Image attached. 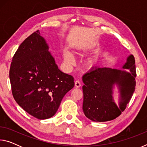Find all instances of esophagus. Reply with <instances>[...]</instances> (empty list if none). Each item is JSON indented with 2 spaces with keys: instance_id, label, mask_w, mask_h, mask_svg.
<instances>
[{
  "instance_id": "1",
  "label": "esophagus",
  "mask_w": 147,
  "mask_h": 147,
  "mask_svg": "<svg viewBox=\"0 0 147 147\" xmlns=\"http://www.w3.org/2000/svg\"><path fill=\"white\" fill-rule=\"evenodd\" d=\"M74 86H75L76 88H80L81 86V84L79 80H76L75 82H74Z\"/></svg>"
}]
</instances>
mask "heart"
<instances>
[{
  "label": "heart",
  "instance_id": "1",
  "mask_svg": "<svg viewBox=\"0 0 147 147\" xmlns=\"http://www.w3.org/2000/svg\"><path fill=\"white\" fill-rule=\"evenodd\" d=\"M93 44L87 46V47H86V51H89V50L91 49L93 47ZM63 58H64V61L65 62L66 64L67 65L70 66L74 62V57L73 54H72L70 51H67V50H65L63 51ZM97 62V59H96V58L94 57H92V58H89L88 61H87V64L89 67H93V65H94Z\"/></svg>",
  "mask_w": 147,
  "mask_h": 147
}]
</instances>
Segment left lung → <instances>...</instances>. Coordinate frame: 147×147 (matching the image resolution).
Masks as SVG:
<instances>
[{
    "label": "left lung",
    "instance_id": "left-lung-1",
    "mask_svg": "<svg viewBox=\"0 0 147 147\" xmlns=\"http://www.w3.org/2000/svg\"><path fill=\"white\" fill-rule=\"evenodd\" d=\"M123 69L95 67L82 77L84 85L83 111L86 117L94 122L113 120L121 115L129 103L136 88L135 58L130 54ZM118 86L119 106L113 99V88Z\"/></svg>",
    "mask_w": 147,
    "mask_h": 147
}]
</instances>
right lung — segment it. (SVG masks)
<instances>
[{"instance_id": "right-lung-1", "label": "right lung", "mask_w": 147, "mask_h": 147, "mask_svg": "<svg viewBox=\"0 0 147 147\" xmlns=\"http://www.w3.org/2000/svg\"><path fill=\"white\" fill-rule=\"evenodd\" d=\"M39 30L19 47L12 59V94L24 111L38 119L55 115L62 98L74 86V78L61 72Z\"/></svg>"}]
</instances>
